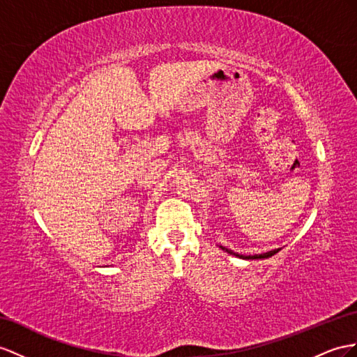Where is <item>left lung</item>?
I'll list each match as a JSON object with an SVG mask.
<instances>
[{"label": "left lung", "mask_w": 357, "mask_h": 357, "mask_svg": "<svg viewBox=\"0 0 357 357\" xmlns=\"http://www.w3.org/2000/svg\"><path fill=\"white\" fill-rule=\"evenodd\" d=\"M220 249H223L225 252H227V253H231V255H235V257H240V258H243V259H264V258H270V257H273V255H276L280 249H274V250H270V252H267V253H261V255H238V253H234L232 250H229V249H226V248H223V245H220Z\"/></svg>", "instance_id": "obj_1"}]
</instances>
